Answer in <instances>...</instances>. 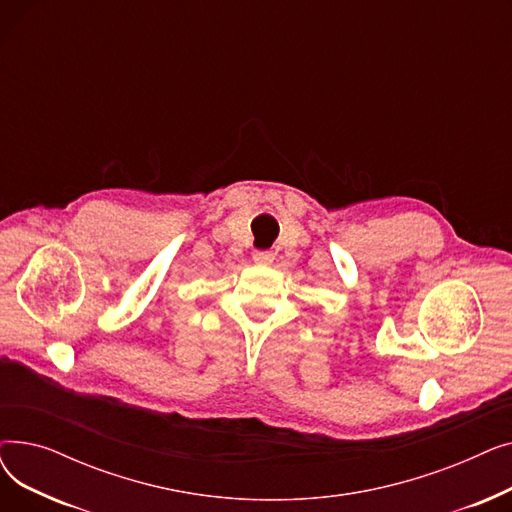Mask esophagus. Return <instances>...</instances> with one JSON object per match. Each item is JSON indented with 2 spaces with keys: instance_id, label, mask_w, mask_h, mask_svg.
<instances>
[{
  "instance_id": "34e87169",
  "label": "esophagus",
  "mask_w": 512,
  "mask_h": 512,
  "mask_svg": "<svg viewBox=\"0 0 512 512\" xmlns=\"http://www.w3.org/2000/svg\"><path fill=\"white\" fill-rule=\"evenodd\" d=\"M253 261L257 265H270L274 261V253H270V251H255Z\"/></svg>"
}]
</instances>
